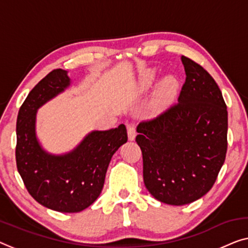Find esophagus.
I'll return each instance as SVG.
<instances>
[{"label":"esophagus","instance_id":"1","mask_svg":"<svg viewBox=\"0 0 248 248\" xmlns=\"http://www.w3.org/2000/svg\"><path fill=\"white\" fill-rule=\"evenodd\" d=\"M127 135H128V140L130 141H133L136 136V131H135V126L133 124H128L127 125Z\"/></svg>","mask_w":248,"mask_h":248}]
</instances>
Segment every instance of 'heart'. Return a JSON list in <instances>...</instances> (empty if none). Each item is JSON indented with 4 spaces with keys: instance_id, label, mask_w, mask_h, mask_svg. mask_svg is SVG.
Segmentation results:
<instances>
[{
    "instance_id": "heart-1",
    "label": "heart",
    "mask_w": 248,
    "mask_h": 248,
    "mask_svg": "<svg viewBox=\"0 0 248 248\" xmlns=\"http://www.w3.org/2000/svg\"><path fill=\"white\" fill-rule=\"evenodd\" d=\"M155 80V71L146 70L141 76V86L143 88H148ZM178 91V80L173 76L163 78L157 85L156 91L154 93V106L157 108L166 107L175 97Z\"/></svg>"
}]
</instances>
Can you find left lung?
<instances>
[{
    "label": "left lung",
    "instance_id": "obj_1",
    "mask_svg": "<svg viewBox=\"0 0 248 248\" xmlns=\"http://www.w3.org/2000/svg\"><path fill=\"white\" fill-rule=\"evenodd\" d=\"M186 71L178 103L138 125L143 179L161 202H196L216 181L227 152L228 114L221 92L207 70L182 56Z\"/></svg>",
    "mask_w": 248,
    "mask_h": 248
}]
</instances>
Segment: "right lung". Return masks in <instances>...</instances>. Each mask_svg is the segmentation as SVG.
I'll use <instances>...</instances> for the list:
<instances>
[{
    "instance_id": "1",
    "label": "right lung",
    "mask_w": 248,
    "mask_h": 248,
    "mask_svg": "<svg viewBox=\"0 0 248 248\" xmlns=\"http://www.w3.org/2000/svg\"><path fill=\"white\" fill-rule=\"evenodd\" d=\"M69 86L66 70H52L29 93L16 120L17 171L34 200L59 213H79L98 198L113 154L127 142L126 127L121 124L91 132L68 153L44 150L35 133L38 109Z\"/></svg>"
}]
</instances>
